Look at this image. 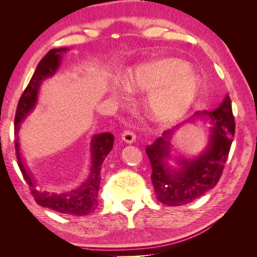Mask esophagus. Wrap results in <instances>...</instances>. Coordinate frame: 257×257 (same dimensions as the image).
I'll use <instances>...</instances> for the list:
<instances>
[{"label":"esophagus","instance_id":"obj_1","mask_svg":"<svg viewBox=\"0 0 257 257\" xmlns=\"http://www.w3.org/2000/svg\"><path fill=\"white\" fill-rule=\"evenodd\" d=\"M122 139L128 144H132V143L136 141V135L132 130H124L122 133Z\"/></svg>","mask_w":257,"mask_h":257}]
</instances>
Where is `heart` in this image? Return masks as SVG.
<instances>
[{
	"mask_svg": "<svg viewBox=\"0 0 257 257\" xmlns=\"http://www.w3.org/2000/svg\"><path fill=\"white\" fill-rule=\"evenodd\" d=\"M130 89L151 93L147 110L156 121L169 122L179 119L197 96V77L186 62L178 59H163L137 67L124 77ZM113 92L119 93V87Z\"/></svg>",
	"mask_w": 257,
	"mask_h": 257,
	"instance_id": "1",
	"label": "heart"
}]
</instances>
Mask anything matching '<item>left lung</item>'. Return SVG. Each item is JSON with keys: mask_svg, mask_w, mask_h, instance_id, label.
<instances>
[{"mask_svg": "<svg viewBox=\"0 0 257 257\" xmlns=\"http://www.w3.org/2000/svg\"><path fill=\"white\" fill-rule=\"evenodd\" d=\"M195 118L210 121V141L206 150L197 158L179 159V169H171L167 164L170 139L177 127L163 133L162 137L146 147L152 165V184L156 198L164 205L180 206L201 197L217 184L227 162L236 129L229 96L215 110L197 111L190 120Z\"/></svg>", "mask_w": 257, "mask_h": 257, "instance_id": "left-lung-1", "label": "left lung"}]
</instances>
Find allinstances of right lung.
I'll return each mask as SVG.
<instances>
[{
    "label": "right lung",
    "mask_w": 257,
    "mask_h": 257,
    "mask_svg": "<svg viewBox=\"0 0 257 257\" xmlns=\"http://www.w3.org/2000/svg\"><path fill=\"white\" fill-rule=\"evenodd\" d=\"M67 49H53L43 58L35 70L34 75L30 79L28 86L26 87L23 95L19 99L18 107H17L16 116H15V134L18 135L19 123H21L28 113L33 110L36 105L37 94L40 86L43 80L47 79L54 75L60 66L61 54L66 52ZM113 141L114 136L110 133H103L99 135H95L92 139V168L88 179L82 184L78 189L71 190L66 194H50L38 191L35 187V182L33 179L32 173L25 167L20 156L19 150V141L18 137L15 141L17 162H18L19 169L25 181L29 185L30 193L37 204L43 207L51 208L56 212L62 213V214L81 216L92 213L98 205V189L99 181H101V169L104 160L110 153L113 147Z\"/></svg>",
    "instance_id": "right-lung-1"
}]
</instances>
